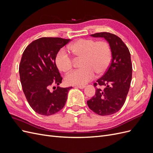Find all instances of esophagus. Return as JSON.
<instances>
[{
  "label": "esophagus",
  "mask_w": 153,
  "mask_h": 153,
  "mask_svg": "<svg viewBox=\"0 0 153 153\" xmlns=\"http://www.w3.org/2000/svg\"><path fill=\"white\" fill-rule=\"evenodd\" d=\"M76 87H78V88H79V89H84V88H85V85H76Z\"/></svg>",
  "instance_id": "34e87169"
}]
</instances>
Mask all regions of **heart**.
<instances>
[{
  "label": "heart",
  "instance_id": "heart-1",
  "mask_svg": "<svg viewBox=\"0 0 153 153\" xmlns=\"http://www.w3.org/2000/svg\"><path fill=\"white\" fill-rule=\"evenodd\" d=\"M77 57L82 58V68L72 71L65 76L68 85H84L95 76V72L102 74L107 70L112 60V52L107 43L91 39H80L69 46ZM55 64L60 70L68 72L72 68L73 61L65 49L59 51Z\"/></svg>",
  "mask_w": 153,
  "mask_h": 153
}]
</instances>
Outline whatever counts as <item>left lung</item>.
I'll list each match as a JSON object with an SVG mask.
<instances>
[{
    "label": "left lung",
    "mask_w": 153,
    "mask_h": 153,
    "mask_svg": "<svg viewBox=\"0 0 153 153\" xmlns=\"http://www.w3.org/2000/svg\"><path fill=\"white\" fill-rule=\"evenodd\" d=\"M94 38H103L109 44L112 52V61L104 75L94 83L97 88L95 96L87 101L89 108L100 115L116 113L123 106L130 87L132 78L131 55L121 39L109 32L91 34Z\"/></svg>",
    "instance_id": "8db88e82"
}]
</instances>
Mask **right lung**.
<instances>
[{"instance_id":"right-lung-1","label":"right lung","mask_w":153,"mask_h":153,"mask_svg":"<svg viewBox=\"0 0 153 153\" xmlns=\"http://www.w3.org/2000/svg\"><path fill=\"white\" fill-rule=\"evenodd\" d=\"M69 41L60 38H41L27 46L22 54L19 73L23 91L31 108L40 115L54 114L66 104L72 87L57 86L52 92L50 88L61 84L62 78L55 64V57Z\"/></svg>"}]
</instances>
